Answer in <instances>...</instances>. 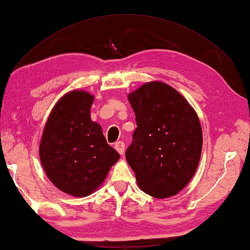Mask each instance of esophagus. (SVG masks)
Here are the masks:
<instances>
[{"mask_svg": "<svg viewBox=\"0 0 250 250\" xmlns=\"http://www.w3.org/2000/svg\"><path fill=\"white\" fill-rule=\"evenodd\" d=\"M115 148H116V150L118 151L120 155H124L125 154V143L122 141L117 142V143L115 144Z\"/></svg>", "mask_w": 250, "mask_h": 250, "instance_id": "34e87169", "label": "esophagus"}]
</instances>
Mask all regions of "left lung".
<instances>
[{
	"instance_id": "1",
	"label": "left lung",
	"mask_w": 250,
	"mask_h": 250,
	"mask_svg": "<svg viewBox=\"0 0 250 250\" xmlns=\"http://www.w3.org/2000/svg\"><path fill=\"white\" fill-rule=\"evenodd\" d=\"M136 129L125 158L139 188L156 198L182 190L197 169L203 132L196 112L173 87L145 83L128 96Z\"/></svg>"
}]
</instances>
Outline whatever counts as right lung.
I'll use <instances>...</instances> for the list:
<instances>
[{
    "label": "right lung",
    "instance_id": "1",
    "mask_svg": "<svg viewBox=\"0 0 250 250\" xmlns=\"http://www.w3.org/2000/svg\"><path fill=\"white\" fill-rule=\"evenodd\" d=\"M93 101L85 91L63 95L48 117L39 149L47 178L76 197L93 193L120 157L91 120Z\"/></svg>",
    "mask_w": 250,
    "mask_h": 250
}]
</instances>
